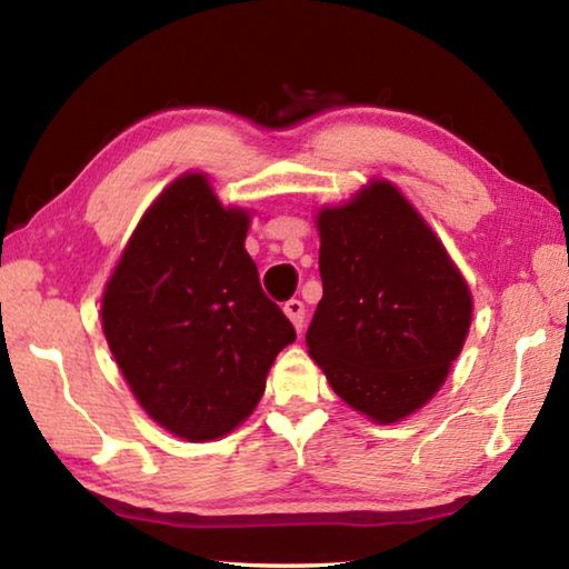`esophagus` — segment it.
<instances>
[{"label":"esophagus","instance_id":"esophagus-1","mask_svg":"<svg viewBox=\"0 0 569 569\" xmlns=\"http://www.w3.org/2000/svg\"><path fill=\"white\" fill-rule=\"evenodd\" d=\"M283 311H286V316H288V321L293 323V329L301 331V329H303V316H306L303 303L298 301V298H291V301L283 303Z\"/></svg>","mask_w":569,"mask_h":569}]
</instances>
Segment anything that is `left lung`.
I'll list each match as a JSON object with an SVG mask.
<instances>
[{
  "instance_id": "left-lung-1",
  "label": "left lung",
  "mask_w": 569,
  "mask_h": 569,
  "mask_svg": "<svg viewBox=\"0 0 569 569\" xmlns=\"http://www.w3.org/2000/svg\"><path fill=\"white\" fill-rule=\"evenodd\" d=\"M316 228L323 298L308 356L351 409L379 423L407 419L441 389L465 346V276L389 180L321 208Z\"/></svg>"
}]
</instances>
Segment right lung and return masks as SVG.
Masks as SVG:
<instances>
[{"label": "right lung", "instance_id": "add662e5", "mask_svg": "<svg viewBox=\"0 0 569 569\" xmlns=\"http://www.w3.org/2000/svg\"><path fill=\"white\" fill-rule=\"evenodd\" d=\"M250 213L223 206L206 172L152 200L102 293V331L132 397L170 435L220 439L261 401L296 341L246 250Z\"/></svg>", "mask_w": 569, "mask_h": 569}]
</instances>
